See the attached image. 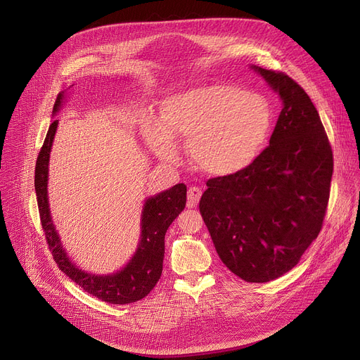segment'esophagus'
Masks as SVG:
<instances>
[{
  "instance_id": "34e87169",
  "label": "esophagus",
  "mask_w": 360,
  "mask_h": 360,
  "mask_svg": "<svg viewBox=\"0 0 360 360\" xmlns=\"http://www.w3.org/2000/svg\"><path fill=\"white\" fill-rule=\"evenodd\" d=\"M201 194H202V191H201V188H198V186H191L189 189H188V195H186V198H188V207H197V204H198V201H200V198H201Z\"/></svg>"
}]
</instances>
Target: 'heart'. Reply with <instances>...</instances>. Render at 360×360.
<instances>
[{
	"mask_svg": "<svg viewBox=\"0 0 360 360\" xmlns=\"http://www.w3.org/2000/svg\"><path fill=\"white\" fill-rule=\"evenodd\" d=\"M272 127L266 100L227 84H211L167 97L162 120L143 118V133L165 160L178 156L174 136L188 139V153L211 176L245 171L265 148Z\"/></svg>",
	"mask_w": 360,
	"mask_h": 360,
	"instance_id": "b5f03b06",
	"label": "heart"
}]
</instances>
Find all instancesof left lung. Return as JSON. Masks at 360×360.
Wrapping results in <instances>:
<instances>
[{
	"instance_id": "obj_1",
	"label": "left lung",
	"mask_w": 360,
	"mask_h": 360,
	"mask_svg": "<svg viewBox=\"0 0 360 360\" xmlns=\"http://www.w3.org/2000/svg\"><path fill=\"white\" fill-rule=\"evenodd\" d=\"M252 68L283 108L250 166L207 181L200 212L224 265L246 282H269L297 265L323 227L333 152L307 92L283 72Z\"/></svg>"
}]
</instances>
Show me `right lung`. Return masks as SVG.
I'll use <instances>...</instances> for the list:
<instances>
[{"label": "right lung", "mask_w": 360, "mask_h": 360, "mask_svg": "<svg viewBox=\"0 0 360 360\" xmlns=\"http://www.w3.org/2000/svg\"><path fill=\"white\" fill-rule=\"evenodd\" d=\"M63 103V92L56 98L53 114H56ZM58 129V120L49 127L43 146L39 152L34 189L39 205L40 223L44 231L46 242L53 255L59 269L69 276L81 288L110 304H130L145 298L158 283L162 275L165 255V234L167 227L178 217L186 204V186L176 184L171 189L148 198L141 212V236L139 248L127 265L112 275H92L72 263L60 245V238L55 230L49 201H47V172H49V155L53 137Z\"/></svg>", "instance_id": "1"}]
</instances>
